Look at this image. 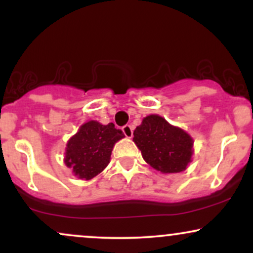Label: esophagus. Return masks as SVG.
Here are the masks:
<instances>
[{
  "label": "esophagus",
  "mask_w": 253,
  "mask_h": 253,
  "mask_svg": "<svg viewBox=\"0 0 253 253\" xmlns=\"http://www.w3.org/2000/svg\"><path fill=\"white\" fill-rule=\"evenodd\" d=\"M123 132L126 138H132V135H133L132 126H129V125H125V126L123 127Z\"/></svg>",
  "instance_id": "esophagus-1"
}]
</instances>
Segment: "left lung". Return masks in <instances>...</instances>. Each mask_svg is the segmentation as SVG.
I'll return each instance as SVG.
<instances>
[{
	"instance_id": "8db88e82",
	"label": "left lung",
	"mask_w": 253,
	"mask_h": 253,
	"mask_svg": "<svg viewBox=\"0 0 253 253\" xmlns=\"http://www.w3.org/2000/svg\"><path fill=\"white\" fill-rule=\"evenodd\" d=\"M133 135L145 162L161 172H181L191 162L193 138L159 115L144 118Z\"/></svg>"
}]
</instances>
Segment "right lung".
<instances>
[{"mask_svg": "<svg viewBox=\"0 0 253 253\" xmlns=\"http://www.w3.org/2000/svg\"><path fill=\"white\" fill-rule=\"evenodd\" d=\"M124 136L123 130L115 128L114 124L88 121L66 144L65 165L78 178H94L106 169L113 147Z\"/></svg>", "mask_w": 253, "mask_h": 253, "instance_id": "obj_1", "label": "right lung"}]
</instances>
